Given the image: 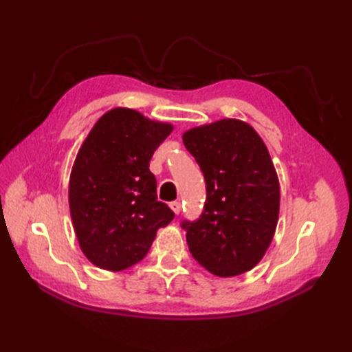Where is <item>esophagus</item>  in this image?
Returning a JSON list of instances; mask_svg holds the SVG:
<instances>
[{
	"instance_id": "1",
	"label": "esophagus",
	"mask_w": 352,
	"mask_h": 352,
	"mask_svg": "<svg viewBox=\"0 0 352 352\" xmlns=\"http://www.w3.org/2000/svg\"><path fill=\"white\" fill-rule=\"evenodd\" d=\"M169 207H170V210L174 212L175 214H178V213L182 212V204L178 203V201H174V203H170V204H169Z\"/></svg>"
}]
</instances>
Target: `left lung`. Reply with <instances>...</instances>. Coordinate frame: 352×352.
Here are the masks:
<instances>
[{
    "instance_id": "8db88e82",
    "label": "left lung",
    "mask_w": 352,
    "mask_h": 352,
    "mask_svg": "<svg viewBox=\"0 0 352 352\" xmlns=\"http://www.w3.org/2000/svg\"><path fill=\"white\" fill-rule=\"evenodd\" d=\"M206 178L197 222H183L189 251L208 272L228 278L256 267L271 245L280 214V182L260 134L226 118L183 133Z\"/></svg>"
}]
</instances>
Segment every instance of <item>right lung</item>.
<instances>
[{
  "label": "right lung",
  "mask_w": 352,
  "mask_h": 352,
  "mask_svg": "<svg viewBox=\"0 0 352 352\" xmlns=\"http://www.w3.org/2000/svg\"><path fill=\"white\" fill-rule=\"evenodd\" d=\"M174 130L140 111L115 107L95 122L69 177V212L80 250L104 271L136 265L174 212L157 201L149 160Z\"/></svg>",
  "instance_id": "1"
}]
</instances>
